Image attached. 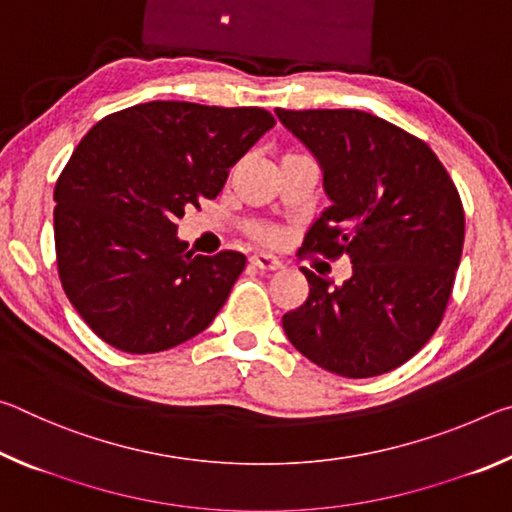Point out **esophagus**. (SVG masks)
Listing matches in <instances>:
<instances>
[{
    "mask_svg": "<svg viewBox=\"0 0 512 512\" xmlns=\"http://www.w3.org/2000/svg\"><path fill=\"white\" fill-rule=\"evenodd\" d=\"M248 262L253 264L255 268H259V271H275V268H280V266H282L280 259L273 257V255H266V253H255V255H250Z\"/></svg>",
    "mask_w": 512,
    "mask_h": 512,
    "instance_id": "esophagus-1",
    "label": "esophagus"
}]
</instances>
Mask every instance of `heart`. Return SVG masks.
I'll return each mask as SVG.
<instances>
[{"mask_svg":"<svg viewBox=\"0 0 512 512\" xmlns=\"http://www.w3.org/2000/svg\"><path fill=\"white\" fill-rule=\"evenodd\" d=\"M289 155H296V153H289ZM248 235L257 241H262V244H275L277 241V232L264 223H250Z\"/></svg>","mask_w":512,"mask_h":512,"instance_id":"1","label":"heart"}]
</instances>
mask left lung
<instances>
[{
    "label": "left lung",
    "mask_w": 512,
    "mask_h": 512,
    "mask_svg": "<svg viewBox=\"0 0 512 512\" xmlns=\"http://www.w3.org/2000/svg\"><path fill=\"white\" fill-rule=\"evenodd\" d=\"M277 117L323 167L332 205L298 255L348 257L341 287L302 266L309 298L282 316L300 354L363 379L409 361L445 316L463 253L454 180L420 137L363 110H284Z\"/></svg>",
    "instance_id": "1"
}]
</instances>
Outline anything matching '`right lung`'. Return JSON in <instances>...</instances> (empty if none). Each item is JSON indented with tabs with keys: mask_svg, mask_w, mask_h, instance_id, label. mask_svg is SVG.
<instances>
[{
	"mask_svg": "<svg viewBox=\"0 0 512 512\" xmlns=\"http://www.w3.org/2000/svg\"><path fill=\"white\" fill-rule=\"evenodd\" d=\"M273 126L264 108L149 101L90 128L56 180L54 239L65 296L101 341L153 354L212 323L246 257L194 255L178 221Z\"/></svg>",
	"mask_w": 512,
	"mask_h": 512,
	"instance_id": "add662e5",
	"label": "right lung"
}]
</instances>
